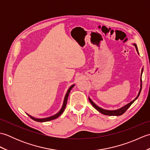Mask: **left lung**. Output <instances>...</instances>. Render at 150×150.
<instances>
[{
	"mask_svg": "<svg viewBox=\"0 0 150 150\" xmlns=\"http://www.w3.org/2000/svg\"><path fill=\"white\" fill-rule=\"evenodd\" d=\"M134 46H135V48H136V50H137V52H138V53H139V52H138V49H137V45L136 44H134ZM142 70H143V69H142ZM141 75H142V73H141ZM141 90H142V78L141 79V90H140V91H139V95H138V96L136 98H135V99H134L133 100H132V102H130V103H129V104H128L127 105H126L125 106H124V107H122V108H120V109H119V110H112V111H110V110H104V109H103V108H100V107H98V106H97L96 104H95L93 101H92L90 98H89V100H90V103L91 104V105L92 106H93L95 109H96L97 110H98V111H99L100 113H103V114H104V115H110V116H119V115H122L123 113H124L126 112V111L128 109V108L130 107V106H131V105L133 103V102H134L137 98H138V97L139 96V95H140V93H141Z\"/></svg>",
	"mask_w": 150,
	"mask_h": 150,
	"instance_id": "left-lung-1",
	"label": "left lung"
}]
</instances>
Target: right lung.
<instances>
[{
    "instance_id": "add662e5",
    "label": "right lung",
    "mask_w": 150,
    "mask_h": 150,
    "mask_svg": "<svg viewBox=\"0 0 150 150\" xmlns=\"http://www.w3.org/2000/svg\"><path fill=\"white\" fill-rule=\"evenodd\" d=\"M73 86H74V85H72L69 88V90H68V92H67V93L66 94V96H65V98H64V100L63 106H62V107L61 108V110H60V111H59V113H57L56 115H55L52 116V117H47V118H44V119H36V118H34L33 117H31V115H28H28L29 116L31 119H33L35 121H37V122H47V121L52 120H54V119H57V118L59 117L60 115H61L64 112V111L65 108H66V104H67V101H68V96H69V92H70V91H71V90L73 88Z\"/></svg>"
}]
</instances>
